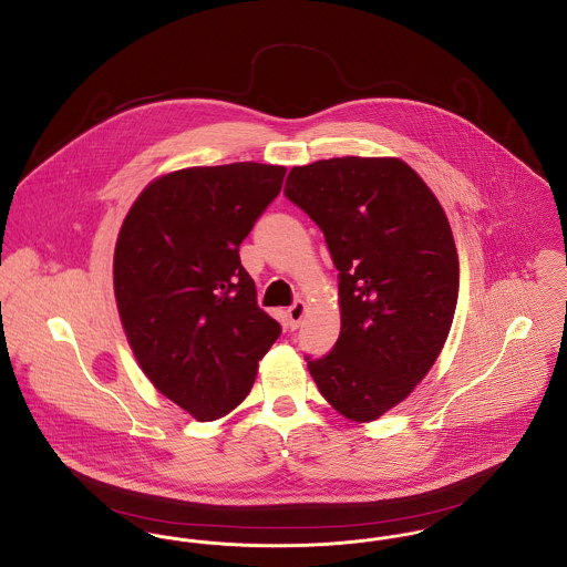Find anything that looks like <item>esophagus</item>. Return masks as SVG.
<instances>
[{"mask_svg":"<svg viewBox=\"0 0 567 567\" xmlns=\"http://www.w3.org/2000/svg\"><path fill=\"white\" fill-rule=\"evenodd\" d=\"M306 315V305L302 300H298V302H293V305L287 308V319H289V326L296 330L300 323H302V319H305Z\"/></svg>","mask_w":567,"mask_h":567,"instance_id":"esophagus-1","label":"esophagus"}]
</instances>
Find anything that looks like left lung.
Instances as JSON below:
<instances>
[{
    "mask_svg": "<svg viewBox=\"0 0 567 567\" xmlns=\"http://www.w3.org/2000/svg\"><path fill=\"white\" fill-rule=\"evenodd\" d=\"M285 196L312 219L339 269L341 334L306 355L326 401L369 423L401 403L444 346L460 261L436 196L394 157H334L296 166Z\"/></svg>",
    "mask_w": 567,
    "mask_h": 567,
    "instance_id": "left-lung-1",
    "label": "left lung"
}]
</instances>
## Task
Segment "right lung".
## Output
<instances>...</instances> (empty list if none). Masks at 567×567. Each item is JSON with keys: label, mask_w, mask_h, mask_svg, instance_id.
I'll list each match as a JSON object with an SVG mask.
<instances>
[{"label": "right lung", "mask_w": 567, "mask_h": 567, "mask_svg": "<svg viewBox=\"0 0 567 567\" xmlns=\"http://www.w3.org/2000/svg\"><path fill=\"white\" fill-rule=\"evenodd\" d=\"M285 173L257 162L176 171L155 178L121 226L114 293L127 341L153 386L196 421L239 405L280 337L239 246Z\"/></svg>", "instance_id": "add662e5"}]
</instances>
